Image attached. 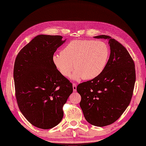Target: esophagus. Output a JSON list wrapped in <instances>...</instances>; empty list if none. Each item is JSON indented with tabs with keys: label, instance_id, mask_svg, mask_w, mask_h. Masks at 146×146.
I'll return each instance as SVG.
<instances>
[{
	"label": "esophagus",
	"instance_id": "34e87169",
	"mask_svg": "<svg viewBox=\"0 0 146 146\" xmlns=\"http://www.w3.org/2000/svg\"><path fill=\"white\" fill-rule=\"evenodd\" d=\"M72 87H73V91L74 92H76L77 90V85L76 83L72 84Z\"/></svg>",
	"mask_w": 146,
	"mask_h": 146
}]
</instances>
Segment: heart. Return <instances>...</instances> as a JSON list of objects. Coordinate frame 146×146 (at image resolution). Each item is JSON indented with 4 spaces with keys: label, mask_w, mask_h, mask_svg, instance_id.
<instances>
[{
    "label": "heart",
    "mask_w": 146,
    "mask_h": 146,
    "mask_svg": "<svg viewBox=\"0 0 146 146\" xmlns=\"http://www.w3.org/2000/svg\"><path fill=\"white\" fill-rule=\"evenodd\" d=\"M110 55L107 44L100 41L73 40L69 42L61 53L54 54L52 61L64 77L70 76L76 69L73 78L91 80L104 70Z\"/></svg>",
    "instance_id": "b5f03b06"
}]
</instances>
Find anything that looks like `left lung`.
I'll list each match as a JSON object with an SVG mask.
<instances>
[{
  "mask_svg": "<svg viewBox=\"0 0 146 146\" xmlns=\"http://www.w3.org/2000/svg\"><path fill=\"white\" fill-rule=\"evenodd\" d=\"M95 38L108 39L110 55L104 70L91 80L77 86L80 106L91 124L104 127L117 121L129 106L133 95L136 74L135 63L121 43L107 35Z\"/></svg>",
  "mask_w": 146,
  "mask_h": 146,
  "instance_id": "obj_1",
  "label": "left lung"
}]
</instances>
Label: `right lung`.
<instances>
[{"mask_svg":"<svg viewBox=\"0 0 146 146\" xmlns=\"http://www.w3.org/2000/svg\"><path fill=\"white\" fill-rule=\"evenodd\" d=\"M60 35H39L17 54L14 82L18 107L35 127L50 129L63 117V106L72 93L71 83L62 76L52 56L65 42Z\"/></svg>","mask_w":146,"mask_h":146,"instance_id":"add662e5","label":"right lung"}]
</instances>
